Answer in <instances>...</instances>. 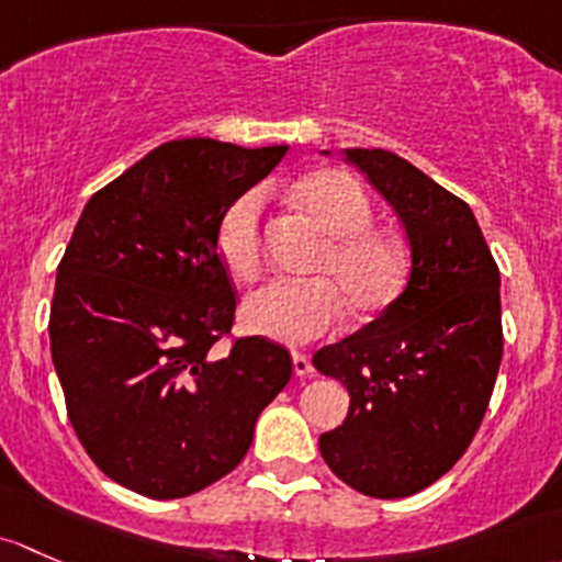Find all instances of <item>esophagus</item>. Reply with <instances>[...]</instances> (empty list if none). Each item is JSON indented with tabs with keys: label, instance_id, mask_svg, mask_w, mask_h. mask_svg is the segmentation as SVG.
Returning <instances> with one entry per match:
<instances>
[{
	"label": "esophagus",
	"instance_id": "obj_1",
	"mask_svg": "<svg viewBox=\"0 0 562 562\" xmlns=\"http://www.w3.org/2000/svg\"><path fill=\"white\" fill-rule=\"evenodd\" d=\"M292 366H294V375H311V373H314L311 357L300 355V351H294V355H292Z\"/></svg>",
	"mask_w": 562,
	"mask_h": 562
}]
</instances>
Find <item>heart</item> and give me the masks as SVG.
Instances as JSON below:
<instances>
[{
	"instance_id": "obj_1",
	"label": "heart",
	"mask_w": 562,
	"mask_h": 562,
	"mask_svg": "<svg viewBox=\"0 0 562 562\" xmlns=\"http://www.w3.org/2000/svg\"><path fill=\"white\" fill-rule=\"evenodd\" d=\"M294 200L314 216L327 243L314 262L319 279L273 281L248 294L243 324L254 335L300 346L329 333L344 308L360 319L390 308L408 279V248L390 229L370 227L373 202L344 170H319L294 187ZM265 192L235 196L216 227V251L238 281H257L265 265Z\"/></svg>"
}]
</instances>
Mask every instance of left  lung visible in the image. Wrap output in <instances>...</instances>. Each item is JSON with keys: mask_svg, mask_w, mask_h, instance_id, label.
<instances>
[{"mask_svg": "<svg viewBox=\"0 0 562 562\" xmlns=\"http://www.w3.org/2000/svg\"><path fill=\"white\" fill-rule=\"evenodd\" d=\"M346 159L401 216L411 276L379 319L314 355L351 397L319 452L357 493L408 497L452 471L482 425L503 357L501 273L468 202L384 148Z\"/></svg>", "mask_w": 562, "mask_h": 562, "instance_id": "8db88e82", "label": "left lung"}]
</instances>
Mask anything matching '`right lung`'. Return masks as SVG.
<instances>
[{
	"mask_svg": "<svg viewBox=\"0 0 562 562\" xmlns=\"http://www.w3.org/2000/svg\"><path fill=\"white\" fill-rule=\"evenodd\" d=\"M286 146L187 137L154 148L86 202L56 270L50 357L86 454L121 487L187 497L246 457L292 379L276 340H233L216 227ZM227 337L231 349H215Z\"/></svg>",
	"mask_w": 562,
	"mask_h": 562,
	"instance_id": "right-lung-1",
	"label": "right lung"
}]
</instances>
